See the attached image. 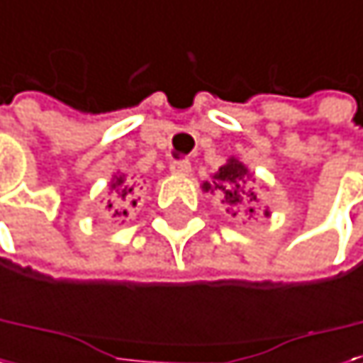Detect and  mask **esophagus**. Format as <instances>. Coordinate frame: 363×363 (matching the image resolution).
I'll return each instance as SVG.
<instances>
[{"instance_id": "34e87169", "label": "esophagus", "mask_w": 363, "mask_h": 363, "mask_svg": "<svg viewBox=\"0 0 363 363\" xmlns=\"http://www.w3.org/2000/svg\"><path fill=\"white\" fill-rule=\"evenodd\" d=\"M190 171H192V164L188 160H175L171 164V173H175V175H188Z\"/></svg>"}]
</instances>
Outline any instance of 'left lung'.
I'll list each match as a JSON object with an SVG mask.
<instances>
[{
	"label": "left lung",
	"mask_w": 363,
	"mask_h": 363,
	"mask_svg": "<svg viewBox=\"0 0 363 363\" xmlns=\"http://www.w3.org/2000/svg\"><path fill=\"white\" fill-rule=\"evenodd\" d=\"M251 173L249 169L238 162L235 157H229L227 164H223L212 182L203 184L206 192H216L220 196V203L227 208V212L231 216H238V214H255L257 206H259V196L257 192L251 188ZM264 216H268V210H262Z\"/></svg>",
	"instance_id": "left-lung-1"
}]
</instances>
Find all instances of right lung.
Listing matches in <instances>:
<instances>
[{
  "label": "right lung",
  "instance_id": "obj_1",
  "mask_svg": "<svg viewBox=\"0 0 363 363\" xmlns=\"http://www.w3.org/2000/svg\"><path fill=\"white\" fill-rule=\"evenodd\" d=\"M112 199L108 201V210L112 216L123 218L128 216V210L136 206V182H130L125 175H114L110 182Z\"/></svg>",
  "mask_w": 363,
  "mask_h": 363
}]
</instances>
